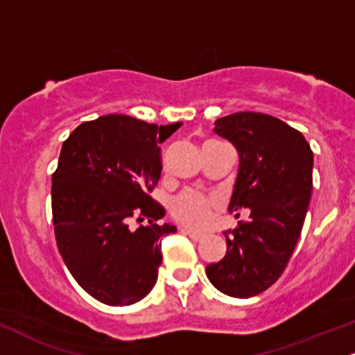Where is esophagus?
Wrapping results in <instances>:
<instances>
[{"mask_svg":"<svg viewBox=\"0 0 355 355\" xmlns=\"http://www.w3.org/2000/svg\"><path fill=\"white\" fill-rule=\"evenodd\" d=\"M181 232L184 235H187V237H189L191 240H194V242H199V240L204 239V234H199V232H194L191 229H181Z\"/></svg>","mask_w":355,"mask_h":355,"instance_id":"1","label":"esophagus"}]
</instances>
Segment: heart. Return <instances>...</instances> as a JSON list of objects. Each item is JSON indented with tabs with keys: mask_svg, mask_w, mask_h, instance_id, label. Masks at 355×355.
<instances>
[{
	"mask_svg": "<svg viewBox=\"0 0 355 355\" xmlns=\"http://www.w3.org/2000/svg\"><path fill=\"white\" fill-rule=\"evenodd\" d=\"M169 214L178 222L192 229H202L212 220L214 212L218 209L216 196L200 191L186 189L169 200Z\"/></svg>",
	"mask_w": 355,
	"mask_h": 355,
	"instance_id": "obj_1",
	"label": "heart"
}]
</instances>
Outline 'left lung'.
Listing matches in <instances>:
<instances>
[{"instance_id":"8db88e82","label":"left lung","mask_w":355,"mask_h":355,"mask_svg":"<svg viewBox=\"0 0 355 355\" xmlns=\"http://www.w3.org/2000/svg\"><path fill=\"white\" fill-rule=\"evenodd\" d=\"M216 133L240 156L229 209H250V220L224 232L227 255L205 273L224 295L252 298L282 277L298 243L311 199L313 151L298 130L266 113L222 116Z\"/></svg>"}]
</instances>
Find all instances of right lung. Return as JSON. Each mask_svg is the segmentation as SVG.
Returning <instances> with one entry per match:
<instances>
[{
	"instance_id": "right-lung-1",
	"label": "right lung",
	"mask_w": 355,
	"mask_h": 355,
	"mask_svg": "<svg viewBox=\"0 0 355 355\" xmlns=\"http://www.w3.org/2000/svg\"><path fill=\"white\" fill-rule=\"evenodd\" d=\"M181 123L157 126L105 115L72 131L52 173L57 248L92 298L130 306L155 286L159 239L176 227L157 224L164 209L151 192L161 176V148Z\"/></svg>"
}]
</instances>
